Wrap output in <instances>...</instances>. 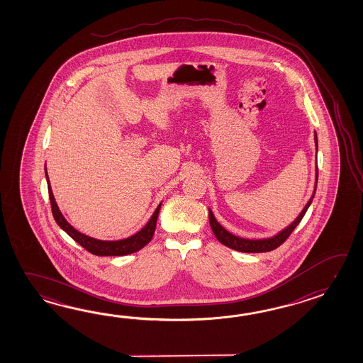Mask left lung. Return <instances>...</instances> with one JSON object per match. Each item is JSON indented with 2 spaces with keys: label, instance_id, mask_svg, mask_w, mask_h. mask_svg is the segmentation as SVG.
<instances>
[{
  "label": "left lung",
  "instance_id": "obj_1",
  "mask_svg": "<svg viewBox=\"0 0 363 363\" xmlns=\"http://www.w3.org/2000/svg\"><path fill=\"white\" fill-rule=\"evenodd\" d=\"M314 141H315L316 155H318L316 132H314ZM316 183H318V163H315L314 189H313V194H311L310 200L308 201V203L303 206L301 213L297 216V218L294 219L292 223L288 224L286 228H283L281 231H279L277 235H274L271 238H264V239H244V238H239V236L233 235L231 232L227 231L223 225L216 220V216H214L213 211H211V208H208V220H210V225H211L213 233L216 235V238L219 242H222L225 247H231L233 250L242 252V253H263V252L274 250V249L280 247L288 239V236L294 232V228L298 225L303 216L306 214V211L310 208L313 199L315 196Z\"/></svg>",
  "mask_w": 363,
  "mask_h": 363
}]
</instances>
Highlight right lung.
Segmentation results:
<instances>
[{
  "label": "right lung",
  "instance_id": "add662e5",
  "mask_svg": "<svg viewBox=\"0 0 363 363\" xmlns=\"http://www.w3.org/2000/svg\"><path fill=\"white\" fill-rule=\"evenodd\" d=\"M45 177H47L48 191H49V199L52 203V211L55 216V222L61 227L63 231L69 235L71 239L75 240L77 244H80L82 247L86 249L88 252H91L92 255H127L139 252L140 249L147 245V242L153 238V233L155 231V223H157V218L161 210L162 202H160V205L153 213V216H150V219L147 220V224L140 230V231L133 233L130 238L121 240H100L91 238L85 233L77 231V228H74L71 224L67 222V219L63 216L61 210L58 208L57 202H55V194L50 186V180L48 177L47 164H45Z\"/></svg>",
  "mask_w": 363,
  "mask_h": 363
}]
</instances>
